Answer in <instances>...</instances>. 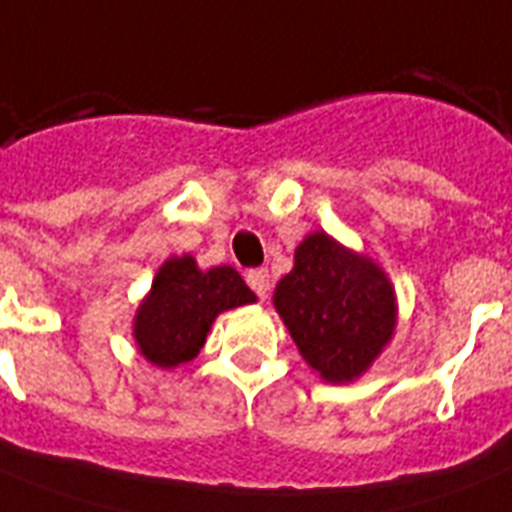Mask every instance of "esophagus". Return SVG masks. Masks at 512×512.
<instances>
[{
  "label": "esophagus",
  "instance_id": "34e87169",
  "mask_svg": "<svg viewBox=\"0 0 512 512\" xmlns=\"http://www.w3.org/2000/svg\"><path fill=\"white\" fill-rule=\"evenodd\" d=\"M247 284L252 287V292H255L260 300H265V297H268V289H271V273L265 271V268L249 271L247 273Z\"/></svg>",
  "mask_w": 512,
  "mask_h": 512
}]
</instances>
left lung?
Returning a JSON list of instances; mask_svg holds the SVG:
<instances>
[{"label": "left lung", "instance_id": "left-lung-1", "mask_svg": "<svg viewBox=\"0 0 512 512\" xmlns=\"http://www.w3.org/2000/svg\"><path fill=\"white\" fill-rule=\"evenodd\" d=\"M273 308L305 364L332 385L369 372L398 321L388 273L327 231L308 233L297 244L292 271L273 289Z\"/></svg>", "mask_w": 512, "mask_h": 512}]
</instances>
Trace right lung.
<instances>
[{
    "mask_svg": "<svg viewBox=\"0 0 512 512\" xmlns=\"http://www.w3.org/2000/svg\"><path fill=\"white\" fill-rule=\"evenodd\" d=\"M255 300L231 265L201 271L191 255H172L159 265L154 284L140 300L132 337L148 364L175 369L199 356L220 313Z\"/></svg>",
    "mask_w": 512,
    "mask_h": 512,
    "instance_id": "obj_1",
    "label": "right lung"
}]
</instances>
